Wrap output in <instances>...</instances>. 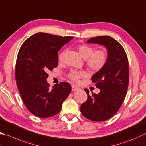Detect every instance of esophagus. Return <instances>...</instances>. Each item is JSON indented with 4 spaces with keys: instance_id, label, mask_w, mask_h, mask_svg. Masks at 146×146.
<instances>
[{
    "instance_id": "esophagus-1",
    "label": "esophagus",
    "mask_w": 146,
    "mask_h": 146,
    "mask_svg": "<svg viewBox=\"0 0 146 146\" xmlns=\"http://www.w3.org/2000/svg\"><path fill=\"white\" fill-rule=\"evenodd\" d=\"M71 90H72V91H78L80 90V88L75 86V85H73V86L71 87Z\"/></svg>"
}]
</instances>
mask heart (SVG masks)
<instances>
[{
  "mask_svg": "<svg viewBox=\"0 0 146 146\" xmlns=\"http://www.w3.org/2000/svg\"><path fill=\"white\" fill-rule=\"evenodd\" d=\"M78 52L82 58L86 59V64L91 70L98 71L103 68L107 62L108 54L106 51L99 49L94 51V48L87 45H81L78 47ZM66 50H63L59 54V61H63ZM85 76L84 71H71L69 77L75 81H78L79 78Z\"/></svg>",
  "mask_w": 146,
  "mask_h": 146,
  "instance_id": "b5f03b06",
  "label": "heart"
}]
</instances>
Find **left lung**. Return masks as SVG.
Listing matches in <instances>:
<instances>
[{
	"label": "left lung",
	"instance_id": "obj_1",
	"mask_svg": "<svg viewBox=\"0 0 146 146\" xmlns=\"http://www.w3.org/2000/svg\"><path fill=\"white\" fill-rule=\"evenodd\" d=\"M88 44H96L106 47L108 59L104 66L92 76L91 80L100 89L99 94L89 96L84 90L87 99L82 104L80 111L85 118L94 121H103L118 112L123 102L129 82V69L127 54L119 42L109 36L93 37Z\"/></svg>",
	"mask_w": 146,
	"mask_h": 146
}]
</instances>
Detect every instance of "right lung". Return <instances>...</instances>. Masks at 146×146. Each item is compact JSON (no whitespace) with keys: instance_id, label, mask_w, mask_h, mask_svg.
Instances as JSON below:
<instances>
[{"instance_id":"obj_1","label":"right lung","mask_w":146,"mask_h":146,"mask_svg":"<svg viewBox=\"0 0 146 146\" xmlns=\"http://www.w3.org/2000/svg\"><path fill=\"white\" fill-rule=\"evenodd\" d=\"M72 36L37 33L25 40L19 48L16 64V80L21 99L28 111L39 118L58 114L71 92L67 82L49 88L47 71L58 65V51Z\"/></svg>"}]
</instances>
